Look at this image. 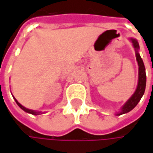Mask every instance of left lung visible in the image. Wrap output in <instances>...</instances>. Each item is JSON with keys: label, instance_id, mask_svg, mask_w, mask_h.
<instances>
[{"label": "left lung", "instance_id": "1", "mask_svg": "<svg viewBox=\"0 0 153 153\" xmlns=\"http://www.w3.org/2000/svg\"><path fill=\"white\" fill-rule=\"evenodd\" d=\"M130 41L133 43V46L135 49V54H136V60L138 65V82L137 88L135 90L134 93L131 96V97L125 102V104L121 107V110L116 113V115H120L125 113L129 112L131 110L137 106L138 102L140 101L142 97L143 96L146 88V72H145V67L143 61L142 60L140 55L138 53L139 45L138 41L134 38H130Z\"/></svg>", "mask_w": 153, "mask_h": 153}]
</instances>
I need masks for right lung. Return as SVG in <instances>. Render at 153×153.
<instances>
[{"mask_svg": "<svg viewBox=\"0 0 153 153\" xmlns=\"http://www.w3.org/2000/svg\"><path fill=\"white\" fill-rule=\"evenodd\" d=\"M14 98H15V97H14ZM15 101L16 102V103H17V105H18V106H19V107H20L22 110H23V111H25V112L30 113V114H32V115H41V114H42V111H33V110H30V109H28V108H26V107H25L24 106H22L21 104L18 101L15 99Z\"/></svg>", "mask_w": 153, "mask_h": 153, "instance_id": "right-lung-1", "label": "right lung"}]
</instances>
